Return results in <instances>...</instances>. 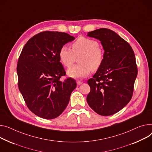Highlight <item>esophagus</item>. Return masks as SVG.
<instances>
[{
	"label": "esophagus",
	"mask_w": 152,
	"mask_h": 152,
	"mask_svg": "<svg viewBox=\"0 0 152 152\" xmlns=\"http://www.w3.org/2000/svg\"><path fill=\"white\" fill-rule=\"evenodd\" d=\"M76 83H77V86H79V85H80V84H83V83H82L81 81H80V80H77V81H76Z\"/></svg>",
	"instance_id": "1"
}]
</instances>
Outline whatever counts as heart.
Segmentation results:
<instances>
[{
    "label": "heart",
    "instance_id": "obj_1",
    "mask_svg": "<svg viewBox=\"0 0 152 152\" xmlns=\"http://www.w3.org/2000/svg\"><path fill=\"white\" fill-rule=\"evenodd\" d=\"M79 56V63L67 70V75L73 78H83L88 76L91 71L96 72L104 61V50L98 42L84 37H79L72 45V50L66 46L60 48L58 51L60 62L65 68L74 63L75 57Z\"/></svg>",
    "mask_w": 152,
    "mask_h": 152
}]
</instances>
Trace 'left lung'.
Listing matches in <instances>:
<instances>
[{"mask_svg":"<svg viewBox=\"0 0 152 152\" xmlns=\"http://www.w3.org/2000/svg\"><path fill=\"white\" fill-rule=\"evenodd\" d=\"M87 36L98 39L104 50L102 66L87 81V103L99 115H113L132 98L137 75L135 55L129 44L112 30L99 28Z\"/></svg>","mask_w":152,"mask_h":152,"instance_id":"8db88e82","label":"left lung"}]
</instances>
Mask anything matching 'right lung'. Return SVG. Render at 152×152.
Listing matches in <instances>:
<instances>
[{"label": "right lung", "instance_id": "add662e5", "mask_svg": "<svg viewBox=\"0 0 152 152\" xmlns=\"http://www.w3.org/2000/svg\"><path fill=\"white\" fill-rule=\"evenodd\" d=\"M74 39L65 32H40L28 40L19 56V90L27 107L39 117L53 119L59 116L76 87L73 79L60 80L66 73L58 58L60 48Z\"/></svg>", "mask_w": 152, "mask_h": 152}]
</instances>
